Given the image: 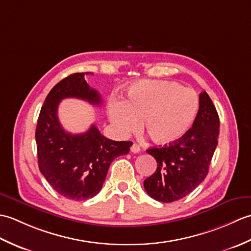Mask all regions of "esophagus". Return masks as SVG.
Instances as JSON below:
<instances>
[{
  "label": "esophagus",
  "mask_w": 251,
  "mask_h": 251,
  "mask_svg": "<svg viewBox=\"0 0 251 251\" xmlns=\"http://www.w3.org/2000/svg\"><path fill=\"white\" fill-rule=\"evenodd\" d=\"M130 151L132 153H139L140 152V147L138 146L137 143H134V145H132L131 148H130Z\"/></svg>",
  "instance_id": "1"
}]
</instances>
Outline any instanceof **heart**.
I'll return each instance as SVG.
<instances>
[{
    "instance_id": "b5f03b06",
    "label": "heart",
    "mask_w": 251,
    "mask_h": 251,
    "mask_svg": "<svg viewBox=\"0 0 251 251\" xmlns=\"http://www.w3.org/2000/svg\"><path fill=\"white\" fill-rule=\"evenodd\" d=\"M200 101L194 90L177 82L140 81L132 84L128 99L109 102V117L122 134L143 127L153 142L170 145L183 138L196 119Z\"/></svg>"
}]
</instances>
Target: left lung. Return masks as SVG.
<instances>
[{
	"label": "left lung",
	"instance_id": "1",
	"mask_svg": "<svg viewBox=\"0 0 251 251\" xmlns=\"http://www.w3.org/2000/svg\"><path fill=\"white\" fill-rule=\"evenodd\" d=\"M219 115L206 92L192 128L177 142L148 149L157 168L143 182L147 193L162 202L183 199L200 185L209 170L219 137Z\"/></svg>",
	"mask_w": 251,
	"mask_h": 251
}]
</instances>
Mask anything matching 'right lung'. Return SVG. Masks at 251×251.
I'll list each match as a JSON object with an SVG mask.
<instances>
[{"label": "right lung", "instance_id": "right-lung-1", "mask_svg": "<svg viewBox=\"0 0 251 251\" xmlns=\"http://www.w3.org/2000/svg\"><path fill=\"white\" fill-rule=\"evenodd\" d=\"M90 72L74 73L56 84L47 95L37 120L35 140L37 163L51 188L66 199L85 201L97 195L111 163L125 155L131 141H113L101 135L95 125L84 134L72 135L58 120V105L65 98L101 104L96 89L85 81Z\"/></svg>", "mask_w": 251, "mask_h": 251}]
</instances>
